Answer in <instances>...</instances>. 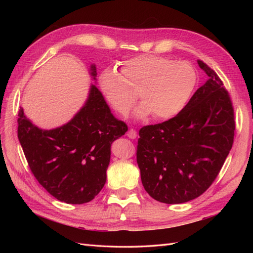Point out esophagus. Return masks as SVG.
Masks as SVG:
<instances>
[{
    "label": "esophagus",
    "instance_id": "esophagus-1",
    "mask_svg": "<svg viewBox=\"0 0 253 253\" xmlns=\"http://www.w3.org/2000/svg\"><path fill=\"white\" fill-rule=\"evenodd\" d=\"M127 137H128V138H131V139H135L137 137V132L135 131L134 128H129L128 132H127Z\"/></svg>",
    "mask_w": 253,
    "mask_h": 253
}]
</instances>
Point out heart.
Wrapping results in <instances>:
<instances>
[{
	"label": "heart",
	"mask_w": 253,
	"mask_h": 253,
	"mask_svg": "<svg viewBox=\"0 0 253 253\" xmlns=\"http://www.w3.org/2000/svg\"><path fill=\"white\" fill-rule=\"evenodd\" d=\"M197 83L194 67L188 62H174L170 58L140 55L120 62V73L104 71L99 85L112 108L126 116L138 100L136 117L150 114L157 120L175 117L186 108Z\"/></svg>",
	"instance_id": "obj_1"
}]
</instances>
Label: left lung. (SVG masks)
<instances>
[{
    "instance_id": "8db88e82",
    "label": "left lung",
    "mask_w": 253,
    "mask_h": 253,
    "mask_svg": "<svg viewBox=\"0 0 253 253\" xmlns=\"http://www.w3.org/2000/svg\"><path fill=\"white\" fill-rule=\"evenodd\" d=\"M208 80L178 115L140 128L137 164L144 190L165 204L202 195L215 180L230 152L234 110L223 81L202 60Z\"/></svg>"
}]
</instances>
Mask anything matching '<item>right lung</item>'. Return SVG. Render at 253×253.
Returning a JSON list of instances; mask_svg holds the SVG:
<instances>
[{"label": "right lung", "instance_id": "obj_1", "mask_svg": "<svg viewBox=\"0 0 253 253\" xmlns=\"http://www.w3.org/2000/svg\"><path fill=\"white\" fill-rule=\"evenodd\" d=\"M90 75L97 76L96 66ZM18 138L36 179L60 202L81 205L94 200L106 181L111 144L127 131L113 116L96 85H91L83 108L66 125L41 129L21 108Z\"/></svg>", "mask_w": 253, "mask_h": 253}]
</instances>
